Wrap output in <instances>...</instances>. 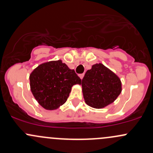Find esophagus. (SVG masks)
<instances>
[{
    "label": "esophagus",
    "instance_id": "34e87169",
    "mask_svg": "<svg viewBox=\"0 0 153 153\" xmlns=\"http://www.w3.org/2000/svg\"><path fill=\"white\" fill-rule=\"evenodd\" d=\"M83 76H84V74H80L79 75V77L81 78V79H83Z\"/></svg>",
    "mask_w": 153,
    "mask_h": 153
}]
</instances>
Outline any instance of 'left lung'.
Here are the masks:
<instances>
[{"label": "left lung", "instance_id": "1", "mask_svg": "<svg viewBox=\"0 0 153 153\" xmlns=\"http://www.w3.org/2000/svg\"><path fill=\"white\" fill-rule=\"evenodd\" d=\"M81 85L85 102L94 108L110 105L122 91L120 78L101 63L94 64L86 71Z\"/></svg>", "mask_w": 153, "mask_h": 153}]
</instances>
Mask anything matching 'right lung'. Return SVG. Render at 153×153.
Listing matches in <instances>:
<instances>
[{
    "instance_id": "obj_1",
    "label": "right lung",
    "mask_w": 153,
    "mask_h": 153,
    "mask_svg": "<svg viewBox=\"0 0 153 153\" xmlns=\"http://www.w3.org/2000/svg\"><path fill=\"white\" fill-rule=\"evenodd\" d=\"M33 97L47 110H55L67 101L72 86L81 84V79L62 60L39 65L29 76Z\"/></svg>"
}]
</instances>
